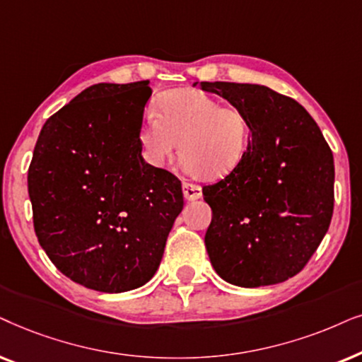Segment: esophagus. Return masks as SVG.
Returning <instances> with one entry per match:
<instances>
[{"instance_id": "1", "label": "esophagus", "mask_w": 362, "mask_h": 362, "mask_svg": "<svg viewBox=\"0 0 362 362\" xmlns=\"http://www.w3.org/2000/svg\"><path fill=\"white\" fill-rule=\"evenodd\" d=\"M182 190H184V197L185 200H199L202 197V187L197 184H190V182H184L182 184Z\"/></svg>"}]
</instances>
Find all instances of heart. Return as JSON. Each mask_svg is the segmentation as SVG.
<instances>
[{
	"label": "heart",
	"mask_w": 362,
	"mask_h": 362,
	"mask_svg": "<svg viewBox=\"0 0 362 362\" xmlns=\"http://www.w3.org/2000/svg\"><path fill=\"white\" fill-rule=\"evenodd\" d=\"M180 142L187 170L205 180L230 175L242 162L248 142V122L237 107L197 89H175L157 103L139 131L142 156L153 167H163Z\"/></svg>",
	"instance_id": "obj_1"
}]
</instances>
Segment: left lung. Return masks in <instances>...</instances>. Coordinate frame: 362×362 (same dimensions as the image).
<instances>
[{
    "label": "left lung",
    "mask_w": 362,
    "mask_h": 362,
    "mask_svg": "<svg viewBox=\"0 0 362 362\" xmlns=\"http://www.w3.org/2000/svg\"><path fill=\"white\" fill-rule=\"evenodd\" d=\"M237 107L252 139L240 165L204 187L211 209L205 247L215 272L243 288L300 273L329 228L334 160L301 104L267 86L200 83Z\"/></svg>",
    "instance_id": "left-lung-1"
}]
</instances>
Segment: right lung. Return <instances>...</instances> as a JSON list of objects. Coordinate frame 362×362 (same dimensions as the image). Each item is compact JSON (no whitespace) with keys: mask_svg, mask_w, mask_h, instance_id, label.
<instances>
[{"mask_svg":"<svg viewBox=\"0 0 362 362\" xmlns=\"http://www.w3.org/2000/svg\"><path fill=\"white\" fill-rule=\"evenodd\" d=\"M151 94L148 81L90 86L46 120L33 152L37 242L62 274L90 290L146 285L184 209L180 180L142 157Z\"/></svg>","mask_w":362,"mask_h":362,"instance_id":"right-lung-1","label":"right lung"}]
</instances>
